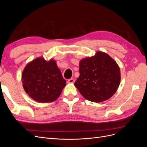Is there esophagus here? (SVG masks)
<instances>
[{"label": "esophagus", "instance_id": "esophagus-1", "mask_svg": "<svg viewBox=\"0 0 147 147\" xmlns=\"http://www.w3.org/2000/svg\"><path fill=\"white\" fill-rule=\"evenodd\" d=\"M75 82V80L74 78H70L67 80L68 83H74Z\"/></svg>", "mask_w": 147, "mask_h": 147}]
</instances>
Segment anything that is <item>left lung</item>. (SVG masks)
<instances>
[{
	"mask_svg": "<svg viewBox=\"0 0 147 147\" xmlns=\"http://www.w3.org/2000/svg\"><path fill=\"white\" fill-rule=\"evenodd\" d=\"M80 76L74 84L86 99L101 102L117 92L121 75L118 65L107 53L97 51L79 64Z\"/></svg>",
	"mask_w": 147,
	"mask_h": 147,
	"instance_id": "8db88e82",
	"label": "left lung"
}]
</instances>
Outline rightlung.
<instances>
[{
  "label": "right lung",
  "instance_id": "1",
  "mask_svg": "<svg viewBox=\"0 0 147 147\" xmlns=\"http://www.w3.org/2000/svg\"><path fill=\"white\" fill-rule=\"evenodd\" d=\"M26 92L34 100L48 103L59 97L66 82L56 61L38 57L29 63L21 76Z\"/></svg>",
  "mask_w": 147,
  "mask_h": 147
}]
</instances>
